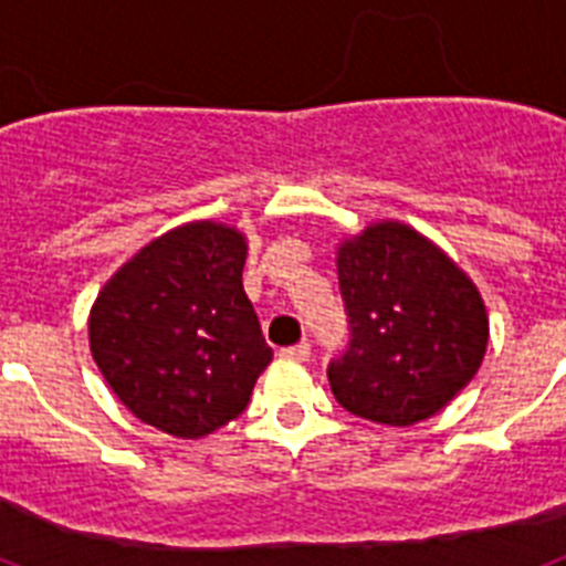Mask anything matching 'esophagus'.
Returning a JSON list of instances; mask_svg holds the SVG:
<instances>
[{
  "label": "esophagus",
  "instance_id": "34e87169",
  "mask_svg": "<svg viewBox=\"0 0 566 566\" xmlns=\"http://www.w3.org/2000/svg\"><path fill=\"white\" fill-rule=\"evenodd\" d=\"M280 354H283L286 359H294V363H306V359L312 357V345H308V343L289 345V348H283Z\"/></svg>",
  "mask_w": 566,
  "mask_h": 566
}]
</instances>
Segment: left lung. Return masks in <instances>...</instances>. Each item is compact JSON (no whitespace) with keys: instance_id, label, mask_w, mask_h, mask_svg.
I'll use <instances>...</instances> for the list:
<instances>
[{"instance_id":"obj_1","label":"left lung","mask_w":566,"mask_h":566,"mask_svg":"<svg viewBox=\"0 0 566 566\" xmlns=\"http://www.w3.org/2000/svg\"><path fill=\"white\" fill-rule=\"evenodd\" d=\"M337 277L352 343L328 365V382L345 411L408 428L476 377L488 306L431 238L402 221L368 223L337 243Z\"/></svg>"}]
</instances>
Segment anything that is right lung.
Wrapping results in <instances>:
<instances>
[{"instance_id": "add662e5", "label": "right lung", "mask_w": 566, "mask_h": 566, "mask_svg": "<svg viewBox=\"0 0 566 566\" xmlns=\"http://www.w3.org/2000/svg\"><path fill=\"white\" fill-rule=\"evenodd\" d=\"M247 234L189 221L115 269L90 308V352L122 405L158 431L201 439L249 405L272 363L243 292Z\"/></svg>"}]
</instances>
